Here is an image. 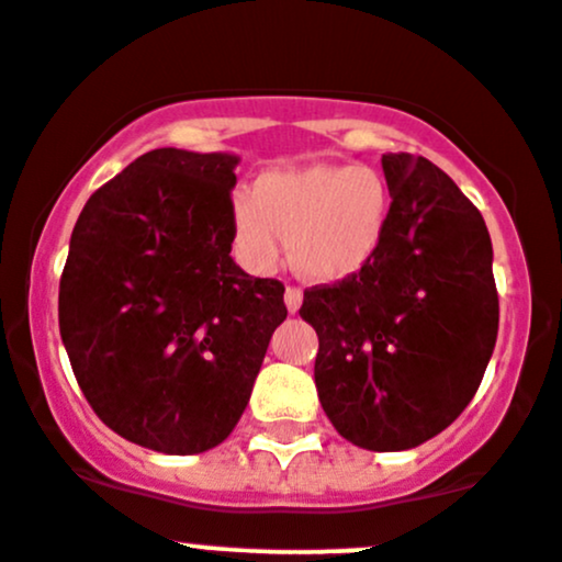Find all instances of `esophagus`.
I'll return each instance as SVG.
<instances>
[{"label": "esophagus", "mask_w": 562, "mask_h": 562, "mask_svg": "<svg viewBox=\"0 0 562 562\" xmlns=\"http://www.w3.org/2000/svg\"><path fill=\"white\" fill-rule=\"evenodd\" d=\"M301 301H304V291H301L299 285H288L285 288V306H288V312H291V315H296Z\"/></svg>", "instance_id": "esophagus-1"}]
</instances>
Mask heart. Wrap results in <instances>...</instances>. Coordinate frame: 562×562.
<instances>
[{"mask_svg": "<svg viewBox=\"0 0 562 562\" xmlns=\"http://www.w3.org/2000/svg\"><path fill=\"white\" fill-rule=\"evenodd\" d=\"M390 215L385 180L369 167H315L266 175L256 199L234 202L236 245L247 263L271 266L277 234L288 236L291 261L304 277L336 282L356 274L380 247Z\"/></svg>", "mask_w": 562, "mask_h": 562, "instance_id": "obj_1", "label": "heart"}]
</instances>
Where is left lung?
Wrapping results in <instances>:
<instances>
[{
    "label": "left lung",
    "instance_id": "1",
    "mask_svg": "<svg viewBox=\"0 0 562 562\" xmlns=\"http://www.w3.org/2000/svg\"><path fill=\"white\" fill-rule=\"evenodd\" d=\"M390 215L356 274L304 291L315 385L334 428L374 452L412 450L469 406L498 336L482 212L436 164L382 156Z\"/></svg>",
    "mask_w": 562,
    "mask_h": 562
}]
</instances>
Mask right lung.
<instances>
[{
  "instance_id": "obj_1",
  "label": "right lung",
  "mask_w": 562,
  "mask_h": 562,
  "mask_svg": "<svg viewBox=\"0 0 562 562\" xmlns=\"http://www.w3.org/2000/svg\"><path fill=\"white\" fill-rule=\"evenodd\" d=\"M236 158L158 147L104 182L75 223L58 328L75 380L123 439L167 454L239 423L285 285L234 263Z\"/></svg>"
}]
</instances>
